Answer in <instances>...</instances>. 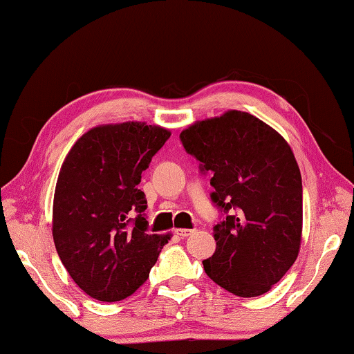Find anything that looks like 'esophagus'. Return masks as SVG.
Returning <instances> with one entry per match:
<instances>
[{"instance_id": "34e87169", "label": "esophagus", "mask_w": 354, "mask_h": 354, "mask_svg": "<svg viewBox=\"0 0 354 354\" xmlns=\"http://www.w3.org/2000/svg\"><path fill=\"white\" fill-rule=\"evenodd\" d=\"M192 232H195V230H187V227H181V230L175 231V234L179 236L181 239H185V237H189Z\"/></svg>"}]
</instances>
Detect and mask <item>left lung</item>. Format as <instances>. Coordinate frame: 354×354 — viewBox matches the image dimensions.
<instances>
[{"mask_svg": "<svg viewBox=\"0 0 354 354\" xmlns=\"http://www.w3.org/2000/svg\"><path fill=\"white\" fill-rule=\"evenodd\" d=\"M185 151L211 173L217 248L203 261L214 283L239 297L272 289L295 262L303 230V185L290 147L242 111L203 120L179 134Z\"/></svg>", "mask_w": 354, "mask_h": 354, "instance_id": "obj_1", "label": "left lung"}]
</instances>
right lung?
Masks as SVG:
<instances>
[{
	"instance_id": "1",
	"label": "right lung",
	"mask_w": 354,
	"mask_h": 354,
	"mask_svg": "<svg viewBox=\"0 0 354 354\" xmlns=\"http://www.w3.org/2000/svg\"><path fill=\"white\" fill-rule=\"evenodd\" d=\"M170 131L139 122L87 131L59 171L53 239L64 267L100 301H120L139 289L170 236L148 234L142 171Z\"/></svg>"
}]
</instances>
